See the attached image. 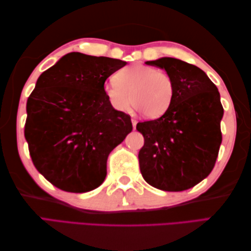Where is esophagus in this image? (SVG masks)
<instances>
[{"instance_id": "1", "label": "esophagus", "mask_w": 251, "mask_h": 251, "mask_svg": "<svg viewBox=\"0 0 251 251\" xmlns=\"http://www.w3.org/2000/svg\"><path fill=\"white\" fill-rule=\"evenodd\" d=\"M131 123H132V127H134V129H136V125H137V121L135 119H131Z\"/></svg>"}]
</instances>
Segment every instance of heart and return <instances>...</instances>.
<instances>
[{"instance_id": "1", "label": "heart", "mask_w": 251, "mask_h": 251, "mask_svg": "<svg viewBox=\"0 0 251 251\" xmlns=\"http://www.w3.org/2000/svg\"><path fill=\"white\" fill-rule=\"evenodd\" d=\"M114 82L105 85L103 92L112 108L121 113H127L134 102L143 115L156 119L173 103L175 82L166 71L143 65L128 66L115 73Z\"/></svg>"}]
</instances>
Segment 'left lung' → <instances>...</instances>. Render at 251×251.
I'll list each match as a JSON object with an SVG mask.
<instances>
[{"mask_svg": "<svg viewBox=\"0 0 251 251\" xmlns=\"http://www.w3.org/2000/svg\"><path fill=\"white\" fill-rule=\"evenodd\" d=\"M146 63L165 69L176 90L166 113L137 124L145 138L138 155L140 172L156 189L188 190L215 167L222 141L220 94L206 73L191 63L169 57Z\"/></svg>", "mask_w": 251, "mask_h": 251, "instance_id": "obj_1", "label": "left lung"}]
</instances>
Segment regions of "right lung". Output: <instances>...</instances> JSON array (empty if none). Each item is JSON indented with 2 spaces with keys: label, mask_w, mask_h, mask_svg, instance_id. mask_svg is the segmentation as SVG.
I'll list each match as a JSON object with an SVG mask.
<instances>
[{
  "label": "right lung",
  "mask_w": 251,
  "mask_h": 251,
  "mask_svg": "<svg viewBox=\"0 0 251 251\" xmlns=\"http://www.w3.org/2000/svg\"><path fill=\"white\" fill-rule=\"evenodd\" d=\"M125 65L70 52L37 78L25 137L35 168L56 188L85 193L104 181L110 152L132 130L130 116L112 108L103 92Z\"/></svg>",
  "instance_id": "1"
}]
</instances>
